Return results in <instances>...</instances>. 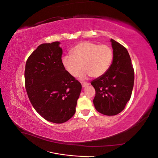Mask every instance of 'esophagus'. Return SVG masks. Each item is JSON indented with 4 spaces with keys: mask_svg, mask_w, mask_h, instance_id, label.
Returning <instances> with one entry per match:
<instances>
[{
    "mask_svg": "<svg viewBox=\"0 0 158 158\" xmlns=\"http://www.w3.org/2000/svg\"><path fill=\"white\" fill-rule=\"evenodd\" d=\"M81 84H82V88H86L87 86H88L89 85V84L88 83H87V82H81Z\"/></svg>",
    "mask_w": 158,
    "mask_h": 158,
    "instance_id": "1",
    "label": "esophagus"
}]
</instances>
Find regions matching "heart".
<instances>
[{"instance_id":"obj_1","label":"heart","mask_w":158,"mask_h":158,"mask_svg":"<svg viewBox=\"0 0 158 158\" xmlns=\"http://www.w3.org/2000/svg\"><path fill=\"white\" fill-rule=\"evenodd\" d=\"M113 51L111 47L90 41H84L76 45L70 55L62 58L64 69L72 76H77L82 68L80 78L87 76L98 78L106 74L112 64Z\"/></svg>"}]
</instances>
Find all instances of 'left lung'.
Masks as SVG:
<instances>
[{"instance_id":"left-lung-1","label":"left lung","mask_w":158,"mask_h":158,"mask_svg":"<svg viewBox=\"0 0 158 158\" xmlns=\"http://www.w3.org/2000/svg\"><path fill=\"white\" fill-rule=\"evenodd\" d=\"M113 49L112 64L107 73L92 80L95 88L93 100L95 109L105 115L121 113L130 100L134 85L135 72L127 49L111 40Z\"/></svg>"}]
</instances>
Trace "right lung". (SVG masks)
Instances as JSON below:
<instances>
[{"mask_svg": "<svg viewBox=\"0 0 158 158\" xmlns=\"http://www.w3.org/2000/svg\"><path fill=\"white\" fill-rule=\"evenodd\" d=\"M60 42L44 44L28 57L25 86L35 111L45 120L63 123L73 117L82 85L62 65Z\"/></svg>", "mask_w": 158, "mask_h": 158, "instance_id": "right-lung-1", "label": "right lung"}]
</instances>
